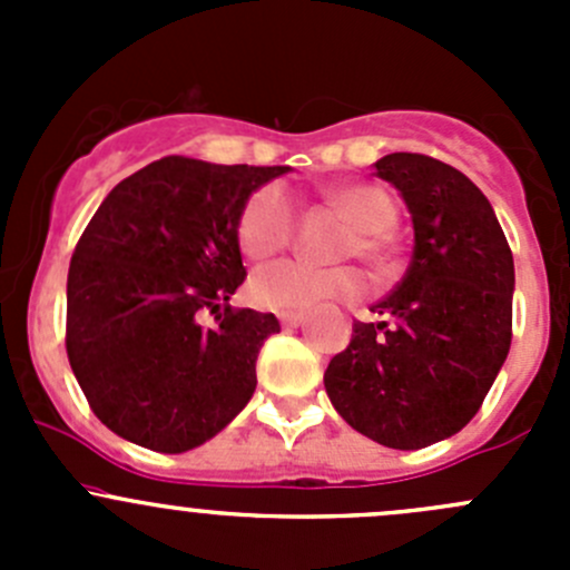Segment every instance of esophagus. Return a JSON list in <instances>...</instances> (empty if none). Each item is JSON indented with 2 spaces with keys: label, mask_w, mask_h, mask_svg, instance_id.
I'll list each match as a JSON object with an SVG mask.
<instances>
[{
  "label": "esophagus",
  "mask_w": 570,
  "mask_h": 570,
  "mask_svg": "<svg viewBox=\"0 0 570 570\" xmlns=\"http://www.w3.org/2000/svg\"><path fill=\"white\" fill-rule=\"evenodd\" d=\"M281 325L284 327H301L306 322V314L303 312H292V314H281Z\"/></svg>",
  "instance_id": "34e87169"
}]
</instances>
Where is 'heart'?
Wrapping results in <instances>:
<instances>
[{"instance_id": "obj_1", "label": "heart", "mask_w": 570, "mask_h": 570, "mask_svg": "<svg viewBox=\"0 0 570 570\" xmlns=\"http://www.w3.org/2000/svg\"><path fill=\"white\" fill-rule=\"evenodd\" d=\"M338 215L355 228L342 256H358L370 267L386 258V239L396 223L392 195L372 184H344L327 193ZM295 234V206L281 184H264L250 195L237 223L239 248L248 258L275 256ZM250 301L278 314L306 312L331 301H355L364 295V278L353 267H312L303 262H275L256 269L250 278Z\"/></svg>"}]
</instances>
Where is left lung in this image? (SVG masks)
<instances>
[{
    "label": "left lung",
    "instance_id": "left-lung-1",
    "mask_svg": "<svg viewBox=\"0 0 570 570\" xmlns=\"http://www.w3.org/2000/svg\"><path fill=\"white\" fill-rule=\"evenodd\" d=\"M413 223V256L392 295L353 322L325 370L338 416L392 450L455 435L480 411L513 338V253L491 200L469 176L424 154H386Z\"/></svg>",
    "mask_w": 570,
    "mask_h": 570
}]
</instances>
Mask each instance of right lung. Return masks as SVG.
I'll list each match as a JSON object with an SVG mask.
<instances>
[{
	"label": "right lung",
	"instance_id": "add662e5",
	"mask_svg": "<svg viewBox=\"0 0 570 570\" xmlns=\"http://www.w3.org/2000/svg\"><path fill=\"white\" fill-rule=\"evenodd\" d=\"M284 165L165 157L109 189L68 267L66 350L101 424L154 452L215 439L256 392L273 314L228 306L245 281L237 223ZM216 325H199V312Z\"/></svg>",
	"mask_w": 570,
	"mask_h": 570
}]
</instances>
